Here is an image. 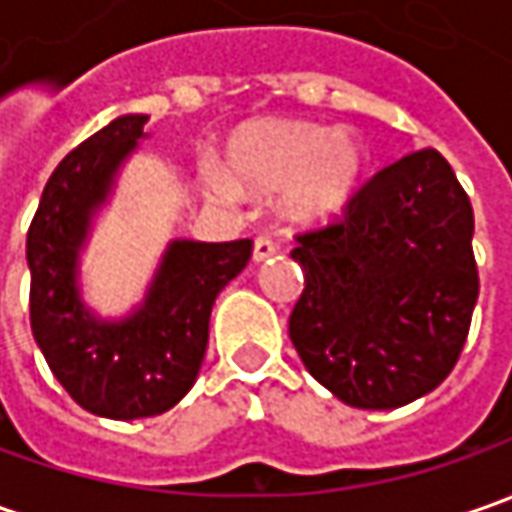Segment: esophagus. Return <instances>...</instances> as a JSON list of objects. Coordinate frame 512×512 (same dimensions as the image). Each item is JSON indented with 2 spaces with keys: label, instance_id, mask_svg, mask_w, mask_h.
Here are the masks:
<instances>
[{
  "label": "esophagus",
  "instance_id": "obj_1",
  "mask_svg": "<svg viewBox=\"0 0 512 512\" xmlns=\"http://www.w3.org/2000/svg\"><path fill=\"white\" fill-rule=\"evenodd\" d=\"M273 253H276V242L270 236H256V242H253V262H265Z\"/></svg>",
  "mask_w": 512,
  "mask_h": 512
}]
</instances>
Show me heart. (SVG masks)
I'll return each instance as SVG.
<instances>
[{
  "label": "heart",
  "mask_w": 512,
  "mask_h": 512,
  "mask_svg": "<svg viewBox=\"0 0 512 512\" xmlns=\"http://www.w3.org/2000/svg\"><path fill=\"white\" fill-rule=\"evenodd\" d=\"M364 170L362 145L330 128L267 122L236 133L227 145V168L202 165L207 196L242 205L247 193H282L296 222H319L350 199Z\"/></svg>",
  "instance_id": "b5f03b06"
}]
</instances>
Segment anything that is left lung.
<instances>
[{
    "mask_svg": "<svg viewBox=\"0 0 512 512\" xmlns=\"http://www.w3.org/2000/svg\"><path fill=\"white\" fill-rule=\"evenodd\" d=\"M305 290L290 342L344 404L390 410L436 390L459 362L479 270L473 207L439 150L364 182L327 227L296 236Z\"/></svg>",
    "mask_w": 512,
    "mask_h": 512,
    "instance_id": "8db88e82",
    "label": "left lung"
}]
</instances>
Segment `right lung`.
Instances as JSON below:
<instances>
[{
    "mask_svg": "<svg viewBox=\"0 0 512 512\" xmlns=\"http://www.w3.org/2000/svg\"><path fill=\"white\" fill-rule=\"evenodd\" d=\"M148 116L128 113L93 133L50 173L28 230L30 330L70 399L105 419L159 416L185 399L207 350L219 290L250 262V239H176L145 302L125 319H99L79 296V250L113 176Z\"/></svg>",
    "mask_w": 512,
    "mask_h": 512,
    "instance_id": "right-lung-1",
    "label": "right lung"
}]
</instances>
